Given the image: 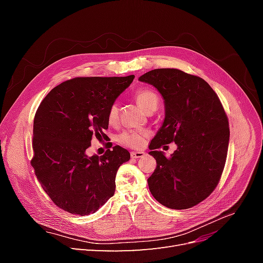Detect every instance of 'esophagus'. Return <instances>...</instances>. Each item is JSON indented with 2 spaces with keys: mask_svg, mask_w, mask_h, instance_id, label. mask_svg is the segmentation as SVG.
<instances>
[{
  "mask_svg": "<svg viewBox=\"0 0 263 263\" xmlns=\"http://www.w3.org/2000/svg\"><path fill=\"white\" fill-rule=\"evenodd\" d=\"M130 156H132V158H134V159H138V158H142V157H144V156H145V153H144V151H132Z\"/></svg>",
  "mask_w": 263,
  "mask_h": 263,
  "instance_id": "esophagus-1",
  "label": "esophagus"
}]
</instances>
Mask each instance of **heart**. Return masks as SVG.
Returning <instances> with one entry per match:
<instances>
[{"label":"heart","instance_id":"1","mask_svg":"<svg viewBox=\"0 0 263 263\" xmlns=\"http://www.w3.org/2000/svg\"><path fill=\"white\" fill-rule=\"evenodd\" d=\"M135 98L138 102V104L144 108L146 112H149L150 109L157 108L159 104V98L155 91L150 89H140L135 93ZM107 118L109 123H116L118 118V106L117 104L110 105L108 109ZM147 138V134L142 132L136 130H125L117 137V141L119 144L130 147V148H140L144 146Z\"/></svg>","mask_w":263,"mask_h":263}]
</instances>
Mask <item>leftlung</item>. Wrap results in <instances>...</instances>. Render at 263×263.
I'll use <instances>...</instances> for the list:
<instances>
[{
    "mask_svg": "<svg viewBox=\"0 0 263 263\" xmlns=\"http://www.w3.org/2000/svg\"><path fill=\"white\" fill-rule=\"evenodd\" d=\"M139 80L154 85L164 100L165 118L151 140L149 155L157 166L148 178L156 200L172 210H186L209 197L224 170L228 117L217 94L202 78L179 69H155ZM176 142L170 157L159 152Z\"/></svg>",
    "mask_w": 263,
    "mask_h": 263,
    "instance_id": "1",
    "label": "left lung"
}]
</instances>
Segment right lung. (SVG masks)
<instances>
[{
	"label": "right lung",
	"mask_w": 263,
	"mask_h": 263,
	"mask_svg": "<svg viewBox=\"0 0 263 263\" xmlns=\"http://www.w3.org/2000/svg\"><path fill=\"white\" fill-rule=\"evenodd\" d=\"M134 78L70 79L53 87L38 106L30 164L59 209L83 216L114 195L116 172L130 154L112 142L100 157H89L86 150L93 138L106 137L108 109Z\"/></svg>",
	"instance_id": "obj_1"
}]
</instances>
